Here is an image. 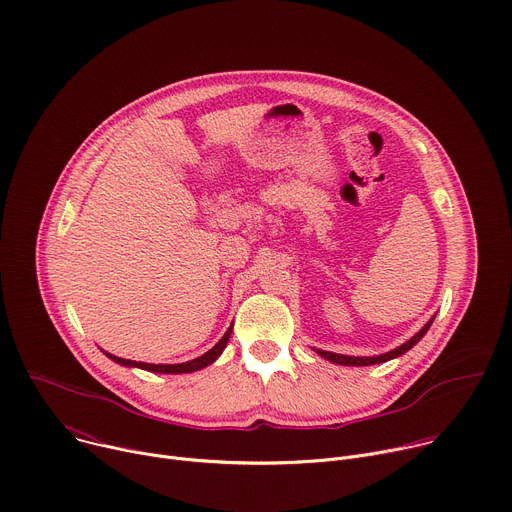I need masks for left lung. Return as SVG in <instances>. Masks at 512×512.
<instances>
[{"instance_id":"8db88e82","label":"left lung","mask_w":512,"mask_h":512,"mask_svg":"<svg viewBox=\"0 0 512 512\" xmlns=\"http://www.w3.org/2000/svg\"><path fill=\"white\" fill-rule=\"evenodd\" d=\"M433 320H435V316H431L429 320H427V324L415 334V336H411L405 344H401V346H397V348H393V350H389V352H385V354H379V356H348V354H336V352H328V350H322V348H314V352L316 354H320L322 358H326V360H330V362H336V364H342V367H369V364H379V362H387V360H393V358H397V356H401V354H405L407 350H411L425 334H427V330H429V326L433 324Z\"/></svg>"}]
</instances>
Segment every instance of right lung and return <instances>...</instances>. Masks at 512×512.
Wrapping results in <instances>:
<instances>
[{"label":"right lung","instance_id":"obj_1","mask_svg":"<svg viewBox=\"0 0 512 512\" xmlns=\"http://www.w3.org/2000/svg\"><path fill=\"white\" fill-rule=\"evenodd\" d=\"M233 334V324L229 326V330L225 332V336L218 340L208 352H204L202 356L198 358H192L188 362H178V364H152V362H137V360H127V358H121V356H115L111 352H105L107 358H111L113 362L121 364V367H129V369H141V371H148V373H162V375H182V373H194V371H200V369H206L208 364H212L218 356L223 354V350L227 348L229 344V338Z\"/></svg>","mask_w":512,"mask_h":512}]
</instances>
